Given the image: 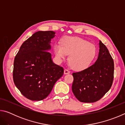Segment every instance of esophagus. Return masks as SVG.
<instances>
[{"instance_id":"34e87169","label":"esophagus","mask_w":125,"mask_h":125,"mask_svg":"<svg viewBox=\"0 0 125 125\" xmlns=\"http://www.w3.org/2000/svg\"><path fill=\"white\" fill-rule=\"evenodd\" d=\"M70 73V72H69L68 69H64V74H69Z\"/></svg>"}]
</instances>
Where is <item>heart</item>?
Instances as JSON below:
<instances>
[{
	"mask_svg": "<svg viewBox=\"0 0 125 125\" xmlns=\"http://www.w3.org/2000/svg\"><path fill=\"white\" fill-rule=\"evenodd\" d=\"M56 56L60 60H64L69 54L68 62L75 71H83L89 67L96 53L95 46L81 38L66 36L61 41V45L54 46Z\"/></svg>",
	"mask_w": 125,
	"mask_h": 125,
	"instance_id": "b5f03b06",
	"label": "heart"
}]
</instances>
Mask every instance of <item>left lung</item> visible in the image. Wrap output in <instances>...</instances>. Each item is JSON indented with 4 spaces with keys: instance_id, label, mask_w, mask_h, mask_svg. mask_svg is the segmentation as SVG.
<instances>
[{
    "instance_id": "obj_1",
    "label": "left lung",
    "mask_w": 125,
    "mask_h": 125,
    "mask_svg": "<svg viewBox=\"0 0 125 125\" xmlns=\"http://www.w3.org/2000/svg\"><path fill=\"white\" fill-rule=\"evenodd\" d=\"M114 60L104 44L99 41L98 58L94 64L79 72L73 73L72 92L82 103L98 101L111 88L114 79Z\"/></svg>"
}]
</instances>
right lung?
I'll list each match as a JSON object with an SVG mask.
<instances>
[{"mask_svg": "<svg viewBox=\"0 0 125 125\" xmlns=\"http://www.w3.org/2000/svg\"><path fill=\"white\" fill-rule=\"evenodd\" d=\"M52 31H39L22 44L14 62L13 80L16 88L26 98L33 101L45 99L64 69L53 63L51 41Z\"/></svg>", "mask_w": 125, "mask_h": 125, "instance_id": "add662e5", "label": "right lung"}]
</instances>
